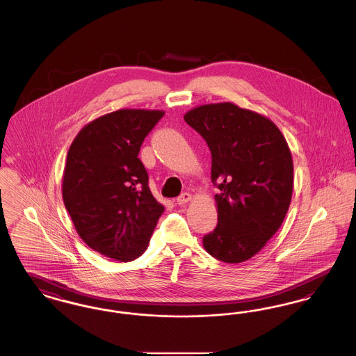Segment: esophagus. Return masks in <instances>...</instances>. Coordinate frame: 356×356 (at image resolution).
Returning <instances> with one entry per match:
<instances>
[{
  "label": "esophagus",
  "mask_w": 356,
  "mask_h": 356,
  "mask_svg": "<svg viewBox=\"0 0 356 356\" xmlns=\"http://www.w3.org/2000/svg\"><path fill=\"white\" fill-rule=\"evenodd\" d=\"M192 200V195L191 193H188V192H184V193H181L177 199H176V202L179 205H184V204L188 203V202H191Z\"/></svg>",
  "instance_id": "34e87169"
}]
</instances>
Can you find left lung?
I'll return each instance as SVG.
<instances>
[{"instance_id":"left-lung-1","label":"left lung","mask_w":356,"mask_h":356,"mask_svg":"<svg viewBox=\"0 0 356 356\" xmlns=\"http://www.w3.org/2000/svg\"><path fill=\"white\" fill-rule=\"evenodd\" d=\"M184 120L208 144L218 225L205 251L224 263L257 254L280 228L293 188L287 141L271 120L232 102L193 108Z\"/></svg>"}]
</instances>
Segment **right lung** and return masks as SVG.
<instances>
[{
  "label": "right lung",
  "instance_id": "obj_1",
  "mask_svg": "<svg viewBox=\"0 0 356 356\" xmlns=\"http://www.w3.org/2000/svg\"><path fill=\"white\" fill-rule=\"evenodd\" d=\"M163 111L120 109L86 124L73 140L63 199L77 234L95 251L131 261L144 254L164 207L137 157Z\"/></svg>",
  "mask_w": 356,
  "mask_h": 356
}]
</instances>
